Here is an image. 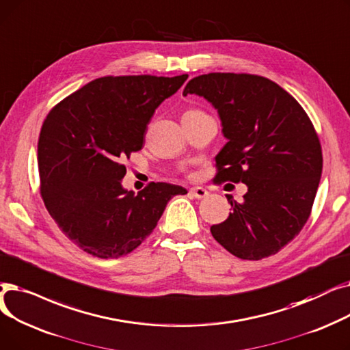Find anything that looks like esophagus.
<instances>
[{"mask_svg":"<svg viewBox=\"0 0 350 350\" xmlns=\"http://www.w3.org/2000/svg\"><path fill=\"white\" fill-rule=\"evenodd\" d=\"M189 193H191L193 198H196V199H202V198L208 196L209 192H208L205 188H202V187H193V188L189 189Z\"/></svg>","mask_w":350,"mask_h":350,"instance_id":"34e87169","label":"esophagus"}]
</instances>
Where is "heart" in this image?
Here are the masks:
<instances>
[{
	"label": "heart",
	"mask_w": 350,
	"mask_h": 350,
	"mask_svg": "<svg viewBox=\"0 0 350 350\" xmlns=\"http://www.w3.org/2000/svg\"><path fill=\"white\" fill-rule=\"evenodd\" d=\"M196 113H202L201 111H198V109H188L187 112H184V115H196ZM182 115V116H184Z\"/></svg>",
	"instance_id": "obj_1"
}]
</instances>
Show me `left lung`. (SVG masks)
I'll return each instance as SVG.
<instances>
[{
	"label": "left lung",
	"instance_id": "1",
	"mask_svg": "<svg viewBox=\"0 0 350 350\" xmlns=\"http://www.w3.org/2000/svg\"><path fill=\"white\" fill-rule=\"evenodd\" d=\"M201 95L218 109L228 142L216 155L215 182L246 184L242 202L228 198V219L211 234L246 260L278 254L309 219L322 175V146L296 99L252 74L211 72L192 78L184 95Z\"/></svg>",
	"mask_w": 350,
	"mask_h": 350
}]
</instances>
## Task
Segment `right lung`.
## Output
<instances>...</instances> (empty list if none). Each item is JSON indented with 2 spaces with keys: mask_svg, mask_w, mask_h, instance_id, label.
<instances>
[{
  "mask_svg": "<svg viewBox=\"0 0 350 350\" xmlns=\"http://www.w3.org/2000/svg\"><path fill=\"white\" fill-rule=\"evenodd\" d=\"M187 78H96L46 115L38 139L41 196L84 252L101 259L128 255L151 235L170 199L187 193L165 182H151L138 193L121 185L122 162L142 149L155 109Z\"/></svg>",
  "mask_w": 350,
  "mask_h": 350,
  "instance_id": "1",
  "label": "right lung"
}]
</instances>
